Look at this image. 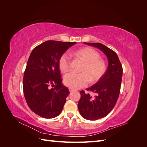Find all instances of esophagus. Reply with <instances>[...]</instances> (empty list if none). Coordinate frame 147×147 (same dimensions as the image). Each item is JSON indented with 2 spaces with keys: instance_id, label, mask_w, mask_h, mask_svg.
<instances>
[{
  "instance_id": "obj_1",
  "label": "esophagus",
  "mask_w": 147,
  "mask_h": 147,
  "mask_svg": "<svg viewBox=\"0 0 147 147\" xmlns=\"http://www.w3.org/2000/svg\"><path fill=\"white\" fill-rule=\"evenodd\" d=\"M69 91L70 92H72V91H74V90H73V89H72V88H69Z\"/></svg>"
}]
</instances>
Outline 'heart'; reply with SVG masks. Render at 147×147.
Returning <instances> with one entry per match:
<instances>
[{
	"instance_id": "heart-1",
	"label": "heart",
	"mask_w": 147,
	"mask_h": 147,
	"mask_svg": "<svg viewBox=\"0 0 147 147\" xmlns=\"http://www.w3.org/2000/svg\"><path fill=\"white\" fill-rule=\"evenodd\" d=\"M72 54L84 62L82 73H69L64 77V83L66 86L73 90L80 89L87 86L91 82H97L103 76L106 65L103 60L99 59V55L96 51L88 47L79 49ZM70 56L64 53L59 57V67L62 72H68L70 69Z\"/></svg>"
}]
</instances>
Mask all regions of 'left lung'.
<instances>
[{"label": "left lung", "mask_w": 147, "mask_h": 147, "mask_svg": "<svg viewBox=\"0 0 147 147\" xmlns=\"http://www.w3.org/2000/svg\"><path fill=\"white\" fill-rule=\"evenodd\" d=\"M84 43L99 49L108 60V67L103 76L87 89L96 93V96L92 97L89 93L80 91L81 98L78 104L80 113L84 119L94 121L106 117L116 104L121 88L123 67L117 53L103 44Z\"/></svg>", "instance_id": "8db88e82"}]
</instances>
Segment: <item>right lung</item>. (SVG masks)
<instances>
[{"instance_id":"1","label":"right lung","mask_w":147,"mask_h":147,"mask_svg":"<svg viewBox=\"0 0 147 147\" xmlns=\"http://www.w3.org/2000/svg\"><path fill=\"white\" fill-rule=\"evenodd\" d=\"M76 43L48 40L31 52L24 74L23 91L29 107L38 116L53 118L63 110L69 91L62 83L59 59ZM50 85L55 87L50 88Z\"/></svg>"}]
</instances>
